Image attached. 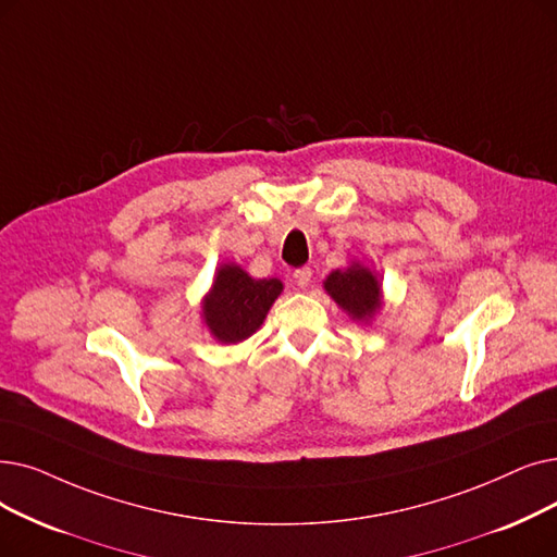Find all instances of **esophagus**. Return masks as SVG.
Returning <instances> with one entry per match:
<instances>
[{
    "label": "esophagus",
    "instance_id": "1",
    "mask_svg": "<svg viewBox=\"0 0 557 557\" xmlns=\"http://www.w3.org/2000/svg\"><path fill=\"white\" fill-rule=\"evenodd\" d=\"M311 269L309 265H305V269H298L296 273H294V280H296V284L300 286V288H305V286H309V282H311Z\"/></svg>",
    "mask_w": 557,
    "mask_h": 557
}]
</instances>
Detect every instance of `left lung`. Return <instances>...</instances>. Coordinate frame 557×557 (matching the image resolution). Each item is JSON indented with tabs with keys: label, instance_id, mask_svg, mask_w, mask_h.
<instances>
[{
	"label": "left lung",
	"instance_id": "obj_1",
	"mask_svg": "<svg viewBox=\"0 0 557 557\" xmlns=\"http://www.w3.org/2000/svg\"><path fill=\"white\" fill-rule=\"evenodd\" d=\"M323 286L352 321L369 323L382 307V284L361 263H350L346 271H332Z\"/></svg>",
	"mask_w": 557,
	"mask_h": 557
}]
</instances>
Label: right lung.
Wrapping results in <instances>:
<instances>
[{
  "label": "right lung",
  "mask_w": 557,
  "mask_h": 557,
  "mask_svg": "<svg viewBox=\"0 0 557 557\" xmlns=\"http://www.w3.org/2000/svg\"><path fill=\"white\" fill-rule=\"evenodd\" d=\"M280 294L282 282L277 277L255 280L240 265L223 263L202 300L205 323L213 338L238 344L261 327Z\"/></svg>",
  "instance_id": "obj_1"
}]
</instances>
